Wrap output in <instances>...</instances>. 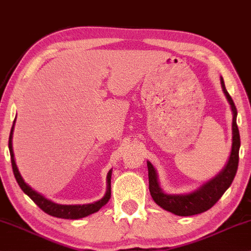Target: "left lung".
Returning a JSON list of instances; mask_svg holds the SVG:
<instances>
[{
  "label": "left lung",
  "instance_id": "left-lung-1",
  "mask_svg": "<svg viewBox=\"0 0 251 251\" xmlns=\"http://www.w3.org/2000/svg\"><path fill=\"white\" fill-rule=\"evenodd\" d=\"M220 83L223 91L229 103L231 113H233V122H231V149L229 158L225 164L223 170L217 174L213 178L201 184L198 189L193 190L184 195H170L166 193L161 188L158 182L157 173L153 164L147 161L148 167V179H149V192L151 198L163 210L171 213L179 215V217H189L202 213L210 210L215 202L221 198V196L229 188L234 177L236 175L237 166H239V151H240V133L236 125L237 110L233 100L228 94L225 87L224 78L220 77Z\"/></svg>",
  "mask_w": 251,
  "mask_h": 251
}]
</instances>
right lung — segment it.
Wrapping results in <instances>:
<instances>
[{"label": "right lung", "instance_id": "add662e5", "mask_svg": "<svg viewBox=\"0 0 251 251\" xmlns=\"http://www.w3.org/2000/svg\"><path fill=\"white\" fill-rule=\"evenodd\" d=\"M16 118L14 120V124H12V127L10 131V136H9V151H10V157H11V166H12V171H14L15 178L17 180L20 188L23 190L25 195L30 197L32 201L36 202V204L39 206V207L43 210L45 213L52 215V217L55 218H62V219H81L84 217H88V215L96 213L103 207L104 205L109 201L111 197V175H112V169H111L109 173H107L106 176V192L102 199L100 201L91 202V204H83V205H61L56 204V202L50 201L40 195L39 192H37L36 190L31 188L28 184L25 183V180L22 177L20 170H18L17 164H16L15 161V155H14V149H12V134H14V126H15Z\"/></svg>", "mask_w": 251, "mask_h": 251}]
</instances>
